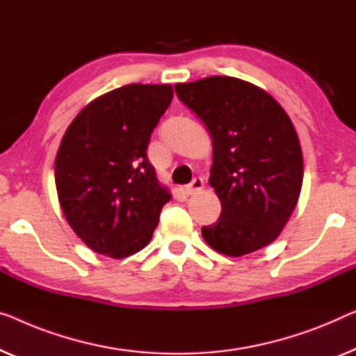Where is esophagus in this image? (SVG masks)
Returning <instances> with one entry per match:
<instances>
[{
  "mask_svg": "<svg viewBox=\"0 0 356 356\" xmlns=\"http://www.w3.org/2000/svg\"><path fill=\"white\" fill-rule=\"evenodd\" d=\"M203 187H204V180L201 177H195L192 182H190L187 187H185V193L195 195L196 192H200V190H203Z\"/></svg>",
  "mask_w": 356,
  "mask_h": 356,
  "instance_id": "34e87169",
  "label": "esophagus"
}]
</instances>
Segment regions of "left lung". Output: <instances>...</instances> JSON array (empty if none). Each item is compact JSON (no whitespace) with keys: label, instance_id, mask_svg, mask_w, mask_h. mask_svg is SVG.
Instances as JSON below:
<instances>
[{"label":"left lung","instance_id":"left-lung-1","mask_svg":"<svg viewBox=\"0 0 356 356\" xmlns=\"http://www.w3.org/2000/svg\"><path fill=\"white\" fill-rule=\"evenodd\" d=\"M212 137L209 185L222 212L201 235L240 257L275 241L299 200L304 160L293 121L264 89L232 76L174 86Z\"/></svg>","mask_w":356,"mask_h":356}]
</instances>
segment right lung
Listing matches in <instances>:
<instances>
[{"instance_id":"right-lung-1","label":"right lung","mask_w":356,"mask_h":356,"mask_svg":"<svg viewBox=\"0 0 356 356\" xmlns=\"http://www.w3.org/2000/svg\"><path fill=\"white\" fill-rule=\"evenodd\" d=\"M172 95L169 84H127L86 105L63 134L59 203L94 252L121 259L150 243L171 193L158 182L147 147Z\"/></svg>"}]
</instances>
